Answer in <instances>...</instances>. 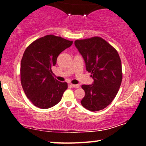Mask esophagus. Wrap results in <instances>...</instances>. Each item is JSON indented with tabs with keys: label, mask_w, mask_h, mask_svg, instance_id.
Masks as SVG:
<instances>
[{
	"label": "esophagus",
	"mask_w": 146,
	"mask_h": 146,
	"mask_svg": "<svg viewBox=\"0 0 146 146\" xmlns=\"http://www.w3.org/2000/svg\"><path fill=\"white\" fill-rule=\"evenodd\" d=\"M71 86L73 88H80V86L79 84H71Z\"/></svg>",
	"instance_id": "esophagus-1"
}]
</instances>
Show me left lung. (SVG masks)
I'll return each mask as SVG.
<instances>
[{"mask_svg":"<svg viewBox=\"0 0 146 146\" xmlns=\"http://www.w3.org/2000/svg\"><path fill=\"white\" fill-rule=\"evenodd\" d=\"M75 45L94 79L92 84L82 86L85 96L81 105L92 112L103 110L112 103L121 86L122 68L118 53L100 37L76 40Z\"/></svg>","mask_w":146,"mask_h":146,"instance_id":"8db88e82","label":"left lung"}]
</instances>
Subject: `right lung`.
I'll return each mask as SVG.
<instances>
[{
  "label": "right lung",
  "mask_w": 146,
  "mask_h": 146,
  "mask_svg": "<svg viewBox=\"0 0 146 146\" xmlns=\"http://www.w3.org/2000/svg\"><path fill=\"white\" fill-rule=\"evenodd\" d=\"M72 44L61 37L47 35L25 50L21 62V81L25 95L37 107L49 108L61 101L68 84L53 77L51 69L58 55Z\"/></svg>",
  "instance_id": "obj_1"
}]
</instances>
